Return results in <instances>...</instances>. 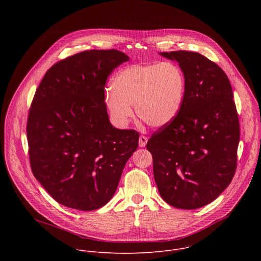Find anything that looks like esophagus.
<instances>
[{
	"mask_svg": "<svg viewBox=\"0 0 261 261\" xmlns=\"http://www.w3.org/2000/svg\"><path fill=\"white\" fill-rule=\"evenodd\" d=\"M146 142H147V138H146L145 136L141 135V136L139 137V141H138L139 146H140V147H144V146L146 145Z\"/></svg>",
	"mask_w": 261,
	"mask_h": 261,
	"instance_id": "obj_1",
	"label": "esophagus"
}]
</instances>
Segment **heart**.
Returning <instances> with one entry per match:
<instances>
[{"label": "heart", "instance_id": "b5f03b06", "mask_svg": "<svg viewBox=\"0 0 261 261\" xmlns=\"http://www.w3.org/2000/svg\"><path fill=\"white\" fill-rule=\"evenodd\" d=\"M186 93V76L172 62L134 64L120 70L105 93L109 115L119 126L137 117L153 128L170 125L179 115Z\"/></svg>", "mask_w": 261, "mask_h": 261}]
</instances>
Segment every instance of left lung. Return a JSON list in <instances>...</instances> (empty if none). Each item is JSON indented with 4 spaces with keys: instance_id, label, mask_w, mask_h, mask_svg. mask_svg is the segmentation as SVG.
<instances>
[{
    "instance_id": "8db88e82",
    "label": "left lung",
    "mask_w": 261,
    "mask_h": 261,
    "mask_svg": "<svg viewBox=\"0 0 261 261\" xmlns=\"http://www.w3.org/2000/svg\"><path fill=\"white\" fill-rule=\"evenodd\" d=\"M185 73L178 117L148 139L154 177L170 205L195 210L214 201L236 172L240 124L230 82L217 64L198 53L170 51Z\"/></svg>"
}]
</instances>
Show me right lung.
Instances as JSON below:
<instances>
[{"instance_id": "obj_1", "label": "right lung", "mask_w": 261, "mask_h": 261, "mask_svg": "<svg viewBox=\"0 0 261 261\" xmlns=\"http://www.w3.org/2000/svg\"><path fill=\"white\" fill-rule=\"evenodd\" d=\"M129 57L87 50L55 64L37 89L27 136L34 176L59 203L94 211L113 198L139 134L109 122L104 87Z\"/></svg>"}]
</instances>
